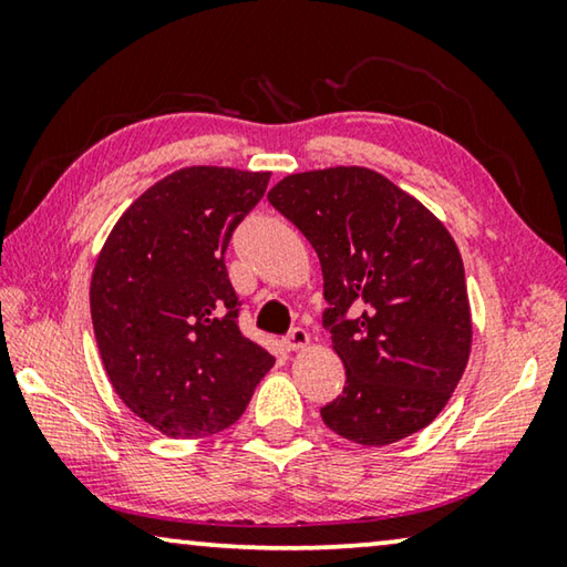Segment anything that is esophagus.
I'll list each match as a JSON object with an SVG mask.
<instances>
[{
    "label": "esophagus",
    "instance_id": "34e87169",
    "mask_svg": "<svg viewBox=\"0 0 567 567\" xmlns=\"http://www.w3.org/2000/svg\"><path fill=\"white\" fill-rule=\"evenodd\" d=\"M285 344H287V350H302L310 344V334H307L302 328H292L290 334L285 338Z\"/></svg>",
    "mask_w": 567,
    "mask_h": 567
}]
</instances>
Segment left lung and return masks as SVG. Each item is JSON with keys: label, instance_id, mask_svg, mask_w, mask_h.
Here are the masks:
<instances>
[{"label": "left lung", "instance_id": "8db88e82", "mask_svg": "<svg viewBox=\"0 0 567 567\" xmlns=\"http://www.w3.org/2000/svg\"><path fill=\"white\" fill-rule=\"evenodd\" d=\"M270 205L310 239L322 265L324 328L344 390L320 410L358 445L427 427L463 378L473 344L465 267L430 209L368 167L287 175Z\"/></svg>", "mask_w": 567, "mask_h": 567}]
</instances>
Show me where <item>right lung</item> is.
Listing matches in <instances>:
<instances>
[{"mask_svg":"<svg viewBox=\"0 0 567 567\" xmlns=\"http://www.w3.org/2000/svg\"><path fill=\"white\" fill-rule=\"evenodd\" d=\"M270 172L185 167L124 209L90 285L114 392L167 437L233 425L275 358L239 332L225 249Z\"/></svg>","mask_w":567,"mask_h":567,"instance_id":"right-lung-1","label":"right lung"}]
</instances>
